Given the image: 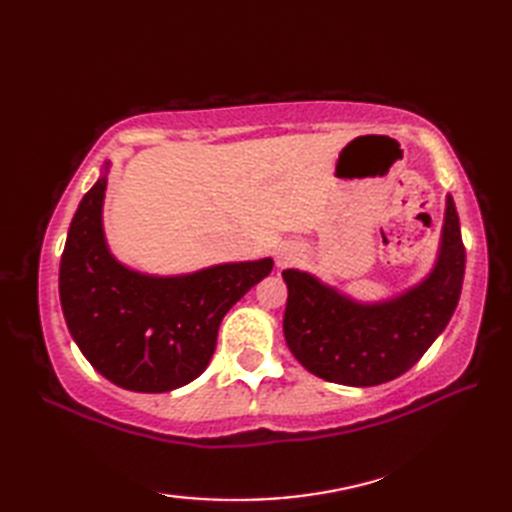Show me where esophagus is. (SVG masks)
Returning a JSON list of instances; mask_svg holds the SVG:
<instances>
[{
    "instance_id": "1",
    "label": "esophagus",
    "mask_w": 512,
    "mask_h": 512,
    "mask_svg": "<svg viewBox=\"0 0 512 512\" xmlns=\"http://www.w3.org/2000/svg\"><path fill=\"white\" fill-rule=\"evenodd\" d=\"M295 257H297L295 250L288 248V246H281V248L277 250V266H286V264H290Z\"/></svg>"
}]
</instances>
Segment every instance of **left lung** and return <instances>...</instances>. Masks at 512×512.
I'll use <instances>...</instances> for the list:
<instances>
[{
  "label": "left lung",
  "mask_w": 512,
  "mask_h": 512,
  "mask_svg": "<svg viewBox=\"0 0 512 512\" xmlns=\"http://www.w3.org/2000/svg\"><path fill=\"white\" fill-rule=\"evenodd\" d=\"M460 217L447 195L438 259L420 284L400 295L363 303L288 268L284 336L292 356L323 380L372 387L416 365L451 321L464 279Z\"/></svg>",
  "instance_id": "obj_1"
}]
</instances>
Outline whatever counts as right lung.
<instances>
[{"instance_id":"add662e5","label":"right lung","mask_w":512,"mask_h":512,"mask_svg":"<svg viewBox=\"0 0 512 512\" xmlns=\"http://www.w3.org/2000/svg\"><path fill=\"white\" fill-rule=\"evenodd\" d=\"M110 162L83 195L61 255L59 297L74 343L110 383L162 394L198 378L224 314L273 270V259L145 275L118 262L103 231Z\"/></svg>"}]
</instances>
